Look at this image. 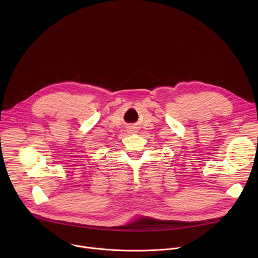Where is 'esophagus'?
I'll return each instance as SVG.
<instances>
[{
	"label": "esophagus",
	"mask_w": 258,
	"mask_h": 258,
	"mask_svg": "<svg viewBox=\"0 0 258 258\" xmlns=\"http://www.w3.org/2000/svg\"><path fill=\"white\" fill-rule=\"evenodd\" d=\"M133 128H134V126H131V127H130V131H131V132H134Z\"/></svg>",
	"instance_id": "esophagus-1"
}]
</instances>
